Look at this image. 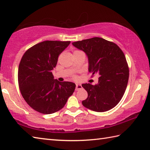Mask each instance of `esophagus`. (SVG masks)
Masks as SVG:
<instances>
[{"label":"esophagus","instance_id":"34e87169","mask_svg":"<svg viewBox=\"0 0 150 150\" xmlns=\"http://www.w3.org/2000/svg\"><path fill=\"white\" fill-rule=\"evenodd\" d=\"M82 86L81 84H76V88H75V90L76 91H77V90H79L80 89H81L82 88Z\"/></svg>","mask_w":150,"mask_h":150}]
</instances>
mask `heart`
<instances>
[{
    "label": "heart",
    "instance_id": "obj_1",
    "mask_svg": "<svg viewBox=\"0 0 150 150\" xmlns=\"http://www.w3.org/2000/svg\"><path fill=\"white\" fill-rule=\"evenodd\" d=\"M76 51H74V52H76Z\"/></svg>",
    "mask_w": 150,
    "mask_h": 150
}]
</instances>
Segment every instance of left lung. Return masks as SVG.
Here are the masks:
<instances>
[{
	"instance_id": "left-lung-1",
	"label": "left lung",
	"mask_w": 150,
	"mask_h": 150,
	"mask_svg": "<svg viewBox=\"0 0 150 150\" xmlns=\"http://www.w3.org/2000/svg\"><path fill=\"white\" fill-rule=\"evenodd\" d=\"M88 58V71L99 76L98 83L83 84L88 98L84 107L96 112H105L118 105L124 96L129 80V67L124 52L116 43L101 38L73 42Z\"/></svg>"
}]
</instances>
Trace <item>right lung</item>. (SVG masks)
Instances as JSON below:
<instances>
[{
    "label": "right lung",
    "instance_id": "add662e5",
    "mask_svg": "<svg viewBox=\"0 0 150 150\" xmlns=\"http://www.w3.org/2000/svg\"><path fill=\"white\" fill-rule=\"evenodd\" d=\"M71 42L44 41L28 49L21 60L18 83L23 98L37 112L50 114L62 109L75 84L54 80L52 70Z\"/></svg>",
    "mask_w": 150,
    "mask_h": 150
}]
</instances>
